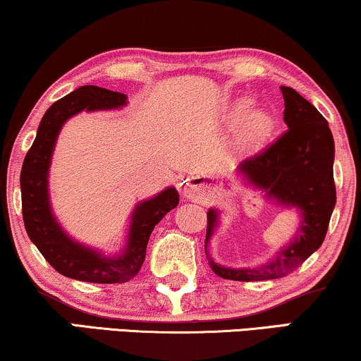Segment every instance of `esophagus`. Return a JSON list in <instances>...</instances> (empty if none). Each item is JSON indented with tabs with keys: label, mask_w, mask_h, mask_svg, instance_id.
<instances>
[{
	"label": "esophagus",
	"mask_w": 361,
	"mask_h": 361,
	"mask_svg": "<svg viewBox=\"0 0 361 361\" xmlns=\"http://www.w3.org/2000/svg\"><path fill=\"white\" fill-rule=\"evenodd\" d=\"M187 187H189V190H187V195H189V199L197 200V199H200V197H204V195H202V190H200L199 185L189 184Z\"/></svg>",
	"instance_id": "34e87169"
}]
</instances>
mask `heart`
Here are the masks:
<instances>
[{
	"instance_id": "heart-1",
	"label": "heart",
	"mask_w": 361,
	"mask_h": 361,
	"mask_svg": "<svg viewBox=\"0 0 361 361\" xmlns=\"http://www.w3.org/2000/svg\"><path fill=\"white\" fill-rule=\"evenodd\" d=\"M246 128H248L250 135L255 137H259L261 135H264L266 131V121L261 115H251L246 121Z\"/></svg>"
}]
</instances>
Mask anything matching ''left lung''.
<instances>
[{"label":"left lung","mask_w":361,"mask_h":361,"mask_svg":"<svg viewBox=\"0 0 361 361\" xmlns=\"http://www.w3.org/2000/svg\"><path fill=\"white\" fill-rule=\"evenodd\" d=\"M284 98V135L256 154L246 157L236 172L246 184L263 192L266 199L299 214V226L268 263L253 268H231L212 258L210 238L220 225V210L207 212L205 255L215 274L231 281L276 279L293 273L314 251L327 233L335 207L334 157L335 145L329 123L312 103L294 88L281 87Z\"/></svg>","instance_id":"obj_1"}]
</instances>
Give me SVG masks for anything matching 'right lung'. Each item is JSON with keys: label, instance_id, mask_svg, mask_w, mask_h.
Wrapping results in <instances>:
<instances>
[{"label": "right lung", "instance_id": "1", "mask_svg": "<svg viewBox=\"0 0 361 361\" xmlns=\"http://www.w3.org/2000/svg\"><path fill=\"white\" fill-rule=\"evenodd\" d=\"M128 105V95L95 85H83L52 103L39 123L36 140L21 169L23 220L29 238L57 273L85 283L116 284L135 278L146 258L154 226L179 204V192L167 187L137 202L133 210L125 245L115 253L92 248L73 240L54 215L49 194V169L59 133L67 120L82 111L116 110Z\"/></svg>", "mask_w": 361, "mask_h": 361}]
</instances>
